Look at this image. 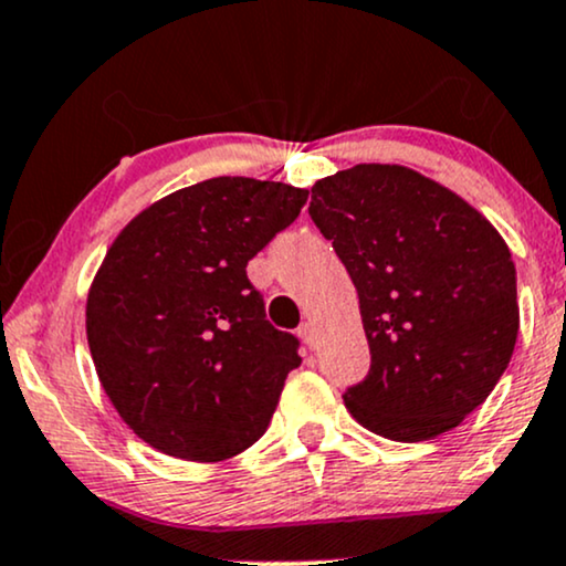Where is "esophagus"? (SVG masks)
<instances>
[{
    "mask_svg": "<svg viewBox=\"0 0 566 566\" xmlns=\"http://www.w3.org/2000/svg\"><path fill=\"white\" fill-rule=\"evenodd\" d=\"M297 337H301L303 345H308L311 350L316 348V326H313L311 322H303L301 326H297Z\"/></svg>",
    "mask_w": 566,
    "mask_h": 566,
    "instance_id": "obj_1",
    "label": "esophagus"
}]
</instances>
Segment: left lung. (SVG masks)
<instances>
[{"label":"left lung","instance_id":"obj_1","mask_svg":"<svg viewBox=\"0 0 566 566\" xmlns=\"http://www.w3.org/2000/svg\"><path fill=\"white\" fill-rule=\"evenodd\" d=\"M308 213L356 284L371 366L350 417L398 442L461 424L499 385L520 332L516 269L493 223L406 166L316 181Z\"/></svg>","mask_w":566,"mask_h":566}]
</instances>
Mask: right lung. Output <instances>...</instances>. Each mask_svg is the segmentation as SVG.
I'll use <instances>...</instances> for the list:
<instances>
[{
    "label": "right lung",
    "instance_id": "right-lung-1",
    "mask_svg": "<svg viewBox=\"0 0 566 566\" xmlns=\"http://www.w3.org/2000/svg\"><path fill=\"white\" fill-rule=\"evenodd\" d=\"M305 200L218 176L153 202L107 250L86 297L88 350L115 411L160 453L213 464L269 427L301 343L269 324L248 261Z\"/></svg>",
    "mask_w": 566,
    "mask_h": 566
}]
</instances>
